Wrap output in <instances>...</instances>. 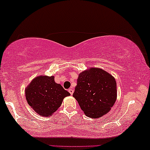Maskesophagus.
I'll return each mask as SVG.
<instances>
[{"instance_id": "esophagus-1", "label": "esophagus", "mask_w": 150, "mask_h": 150, "mask_svg": "<svg viewBox=\"0 0 150 150\" xmlns=\"http://www.w3.org/2000/svg\"><path fill=\"white\" fill-rule=\"evenodd\" d=\"M68 91L69 92V93H70L71 95H72L73 93H74V90L72 89H71V88L68 90Z\"/></svg>"}]
</instances>
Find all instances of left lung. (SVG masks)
Here are the masks:
<instances>
[{
	"instance_id": "obj_1",
	"label": "left lung",
	"mask_w": 150,
	"mask_h": 150,
	"mask_svg": "<svg viewBox=\"0 0 150 150\" xmlns=\"http://www.w3.org/2000/svg\"><path fill=\"white\" fill-rule=\"evenodd\" d=\"M115 79L98 67L79 74L73 97L89 117L97 119L110 111L117 100Z\"/></svg>"
}]
</instances>
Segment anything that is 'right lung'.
Wrapping results in <instances>:
<instances>
[{
	"instance_id": "1",
	"label": "right lung",
	"mask_w": 150,
	"mask_h": 150,
	"mask_svg": "<svg viewBox=\"0 0 150 150\" xmlns=\"http://www.w3.org/2000/svg\"><path fill=\"white\" fill-rule=\"evenodd\" d=\"M28 105L37 113L50 117L60 107L64 98L70 96L60 84L54 82V76H38L25 88Z\"/></svg>"
}]
</instances>
